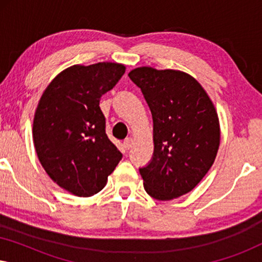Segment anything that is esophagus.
<instances>
[{"mask_svg":"<svg viewBox=\"0 0 262 262\" xmlns=\"http://www.w3.org/2000/svg\"><path fill=\"white\" fill-rule=\"evenodd\" d=\"M132 144H134V141H132V138H126L124 141V148L125 150H130L132 148Z\"/></svg>","mask_w":262,"mask_h":262,"instance_id":"esophagus-1","label":"esophagus"}]
</instances>
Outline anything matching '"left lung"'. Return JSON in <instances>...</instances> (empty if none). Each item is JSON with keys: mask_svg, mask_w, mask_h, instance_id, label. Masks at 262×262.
<instances>
[{"mask_svg": "<svg viewBox=\"0 0 262 262\" xmlns=\"http://www.w3.org/2000/svg\"><path fill=\"white\" fill-rule=\"evenodd\" d=\"M151 111L154 154L139 168L146 193L170 200L191 192L216 159L220 121L194 78L178 70L137 68L128 74Z\"/></svg>", "mask_w": 262, "mask_h": 262, "instance_id": "obj_1", "label": "left lung"}]
</instances>
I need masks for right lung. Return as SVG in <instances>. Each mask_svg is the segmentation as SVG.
Listing matches in <instances>:
<instances>
[{"instance_id": "add662e5", "label": "right lung", "mask_w": 262, "mask_h": 262, "mask_svg": "<svg viewBox=\"0 0 262 262\" xmlns=\"http://www.w3.org/2000/svg\"><path fill=\"white\" fill-rule=\"evenodd\" d=\"M124 74L118 63L68 68L45 89L35 111L38 159L57 185L77 196L101 191L123 157L106 134L100 99Z\"/></svg>"}]
</instances>
